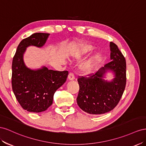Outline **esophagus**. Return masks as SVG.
Masks as SVG:
<instances>
[{
  "instance_id": "1",
  "label": "esophagus",
  "mask_w": 146,
  "mask_h": 146,
  "mask_svg": "<svg viewBox=\"0 0 146 146\" xmlns=\"http://www.w3.org/2000/svg\"><path fill=\"white\" fill-rule=\"evenodd\" d=\"M68 80H70V81L73 80L74 79V74L72 73H70L69 74H68Z\"/></svg>"
}]
</instances>
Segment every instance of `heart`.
Segmentation results:
<instances>
[{
    "label": "heart",
    "instance_id": "heart-1",
    "mask_svg": "<svg viewBox=\"0 0 146 146\" xmlns=\"http://www.w3.org/2000/svg\"><path fill=\"white\" fill-rule=\"evenodd\" d=\"M93 46L91 44L87 43H79L74 44L72 51L71 52V56L74 59H79L83 56L87 54L93 50ZM95 65L94 60H88L81 64V70L85 73H89L93 70Z\"/></svg>",
    "mask_w": 146,
    "mask_h": 146
}]
</instances>
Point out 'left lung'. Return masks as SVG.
Segmentation results:
<instances>
[{
	"mask_svg": "<svg viewBox=\"0 0 146 146\" xmlns=\"http://www.w3.org/2000/svg\"><path fill=\"white\" fill-rule=\"evenodd\" d=\"M111 59L96 73L78 76L80 90L76 101L81 109L90 114L110 112L117 105L126 86V60L114 43H110ZM108 70L114 72L115 78L111 82L102 78Z\"/></svg>",
	"mask_w": 146,
	"mask_h": 146,
	"instance_id": "obj_1",
	"label": "left lung"
}]
</instances>
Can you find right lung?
<instances>
[{
	"mask_svg": "<svg viewBox=\"0 0 146 146\" xmlns=\"http://www.w3.org/2000/svg\"><path fill=\"white\" fill-rule=\"evenodd\" d=\"M49 34L35 33L18 46L12 62V89L20 105L29 112H40L52 104L54 94L67 78L68 71L42 68L33 70L25 65L23 54L29 46L42 47Z\"/></svg>",
	"mask_w": 146,
	"mask_h": 146,
	"instance_id": "1",
	"label": "right lung"
}]
</instances>
